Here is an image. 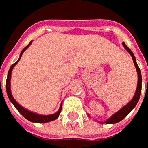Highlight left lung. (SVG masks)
<instances>
[{
  "label": "left lung",
  "instance_id": "obj_1",
  "mask_svg": "<svg viewBox=\"0 0 148 148\" xmlns=\"http://www.w3.org/2000/svg\"><path fill=\"white\" fill-rule=\"evenodd\" d=\"M123 45L124 49H126L128 53H130V55L132 56V58H133V61H134V66H135L136 70H137V72H138V86H137L136 92H135V95H134V98L132 99V100H131L128 104H127L126 105H124L121 110H119L117 113H115L113 116L110 117V119H108L105 121V123H107V124H110V123H116L121 121L122 119H123L125 117L127 116L128 114L130 113V111L132 110L134 107L137 105V104H138V100H139L140 95H141V91H142V75H141L140 68L138 67L137 62H136V58H135V57H134L133 52L128 49V47H127V45L124 43H123Z\"/></svg>",
  "mask_w": 148,
  "mask_h": 148
}]
</instances>
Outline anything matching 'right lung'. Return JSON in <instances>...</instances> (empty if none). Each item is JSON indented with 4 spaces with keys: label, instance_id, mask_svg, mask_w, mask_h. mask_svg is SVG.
Instances as JSON below:
<instances>
[{
    "label": "right lung",
    "instance_id": "add662e5",
    "mask_svg": "<svg viewBox=\"0 0 148 148\" xmlns=\"http://www.w3.org/2000/svg\"><path fill=\"white\" fill-rule=\"evenodd\" d=\"M31 43L32 42H30V43H29V44L26 46L25 49L22 50V52H21V53H20V58H21V56H22V54H23V53H24L26 49H27V48L31 44ZM20 59L18 60L16 62H14V64H12L11 66L10 67V70H9L8 71L7 79H6L5 87H6L7 95H8L9 99H10V102L14 105V107L16 108V110L19 111L20 114L25 118L26 119H28V120H29V121H31V122L47 123V122H49V121H53V120L57 119L58 118V116H59L60 113H61V110H62V105H61V106H60L59 110L58 111L56 114H51V115H40V114H35V113H32V112H30V111L25 110V108H23L21 105H19V104L14 100V98H13V96H12V95H11V91H10V77H11V71H12L13 67H14V66L18 63V62L20 61Z\"/></svg>",
    "mask_w": 148,
    "mask_h": 148
}]
</instances>
